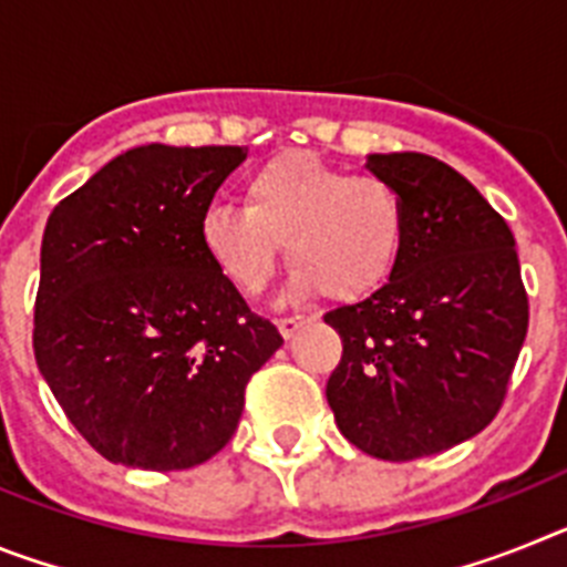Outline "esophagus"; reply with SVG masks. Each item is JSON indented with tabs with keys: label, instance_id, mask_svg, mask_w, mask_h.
I'll return each mask as SVG.
<instances>
[{
	"label": "esophagus",
	"instance_id": "obj_1",
	"mask_svg": "<svg viewBox=\"0 0 567 567\" xmlns=\"http://www.w3.org/2000/svg\"><path fill=\"white\" fill-rule=\"evenodd\" d=\"M309 320L312 318H307V315H295V318H280L278 320V329H280V334H284V338H292L295 332H298L300 327H307Z\"/></svg>",
	"mask_w": 567,
	"mask_h": 567
}]
</instances>
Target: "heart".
Here are the masks:
<instances>
[{
  "label": "heart",
  "instance_id": "b5f03b06",
  "mask_svg": "<svg viewBox=\"0 0 567 567\" xmlns=\"http://www.w3.org/2000/svg\"><path fill=\"white\" fill-rule=\"evenodd\" d=\"M409 215L378 175H349L312 153H280L244 182V207L215 204L198 240L238 292L258 295L287 244L289 289L354 303L383 289L403 258Z\"/></svg>",
  "mask_w": 567,
  "mask_h": 567
}]
</instances>
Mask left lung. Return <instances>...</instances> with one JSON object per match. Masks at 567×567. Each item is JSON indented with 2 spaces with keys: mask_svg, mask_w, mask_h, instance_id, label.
<instances>
[{
  "mask_svg": "<svg viewBox=\"0 0 567 567\" xmlns=\"http://www.w3.org/2000/svg\"><path fill=\"white\" fill-rule=\"evenodd\" d=\"M409 215L383 289L327 312L343 358L327 383L340 434L380 460H417L474 437L503 405L528 332V295L503 215L423 153H372Z\"/></svg>",
  "mask_w": 567,
  "mask_h": 567,
  "instance_id": "1",
  "label": "left lung"
}]
</instances>
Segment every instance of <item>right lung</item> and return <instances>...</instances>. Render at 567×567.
Masks as SVG:
<instances>
[{
    "instance_id": "obj_1",
    "label": "right lung",
    "mask_w": 567,
    "mask_h": 567,
    "mask_svg": "<svg viewBox=\"0 0 567 567\" xmlns=\"http://www.w3.org/2000/svg\"><path fill=\"white\" fill-rule=\"evenodd\" d=\"M244 158V147L144 144L50 213L33 352L70 423L110 463H207L238 429L249 378L284 343L198 240L204 209Z\"/></svg>"
}]
</instances>
